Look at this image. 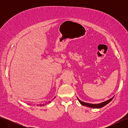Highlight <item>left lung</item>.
I'll return each mask as SVG.
<instances>
[{
	"label": "left lung",
	"mask_w": 128,
	"mask_h": 128,
	"mask_svg": "<svg viewBox=\"0 0 128 128\" xmlns=\"http://www.w3.org/2000/svg\"><path fill=\"white\" fill-rule=\"evenodd\" d=\"M113 97L111 99H109L107 100V101L104 102H102V103H100V104H89V103H86V102H83L82 101H80V100L77 98V99L79 101V102L80 103V104H82V105L85 106H87L88 107H91V108H102L105 105H106L107 104H108L110 102L112 101V100L113 99Z\"/></svg>",
	"instance_id": "left-lung-1"
}]
</instances>
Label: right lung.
I'll return each instance as SVG.
<instances>
[{"label": "right lung", "mask_w": 128, "mask_h": 128, "mask_svg": "<svg viewBox=\"0 0 128 128\" xmlns=\"http://www.w3.org/2000/svg\"><path fill=\"white\" fill-rule=\"evenodd\" d=\"M50 102H48V103H50ZM38 105H39V106H44V104H40H40H38ZM37 106H38V104H37Z\"/></svg>", "instance_id": "right-lung-1"}]
</instances>
